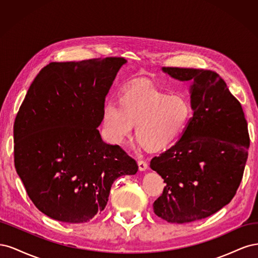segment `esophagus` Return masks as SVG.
<instances>
[{
  "label": "esophagus",
  "instance_id": "34e87169",
  "mask_svg": "<svg viewBox=\"0 0 258 258\" xmlns=\"http://www.w3.org/2000/svg\"><path fill=\"white\" fill-rule=\"evenodd\" d=\"M138 166L140 171H145L147 169V162L144 160H138Z\"/></svg>",
  "mask_w": 258,
  "mask_h": 258
}]
</instances>
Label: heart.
<instances>
[{
  "mask_svg": "<svg viewBox=\"0 0 258 258\" xmlns=\"http://www.w3.org/2000/svg\"><path fill=\"white\" fill-rule=\"evenodd\" d=\"M191 116V102L185 95H171L153 86L140 85L124 89L118 105H104L102 126L114 143H121L137 126L140 145L150 153H160L181 138Z\"/></svg>",
  "mask_w": 258,
  "mask_h": 258,
  "instance_id": "obj_1",
  "label": "heart"
}]
</instances>
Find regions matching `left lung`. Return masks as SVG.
I'll return each mask as SVG.
<instances>
[{
  "mask_svg": "<svg viewBox=\"0 0 258 258\" xmlns=\"http://www.w3.org/2000/svg\"><path fill=\"white\" fill-rule=\"evenodd\" d=\"M162 71L192 82L194 114L175 145L151 160V168L167 184L153 207L169 223H189L216 213L235 197L247 159V122L217 73L184 68Z\"/></svg>",
  "mask_w": 258,
  "mask_h": 258,
  "instance_id": "1",
  "label": "left lung"
}]
</instances>
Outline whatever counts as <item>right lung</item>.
<instances>
[{
    "label": "right lung",
    "mask_w": 258,
    "mask_h": 258,
    "mask_svg": "<svg viewBox=\"0 0 258 258\" xmlns=\"http://www.w3.org/2000/svg\"><path fill=\"white\" fill-rule=\"evenodd\" d=\"M127 60L50 62L31 84L14 124L15 168L34 206L69 224L103 211L112 184L138 171L97 129L105 97Z\"/></svg>",
    "instance_id": "obj_1"
}]
</instances>
